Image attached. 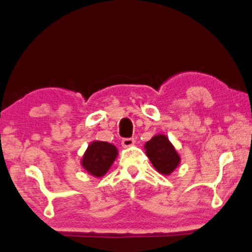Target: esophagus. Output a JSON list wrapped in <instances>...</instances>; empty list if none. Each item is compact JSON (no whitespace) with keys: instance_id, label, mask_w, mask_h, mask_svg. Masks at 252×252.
<instances>
[{"instance_id":"1","label":"esophagus","mask_w":252,"mask_h":252,"mask_svg":"<svg viewBox=\"0 0 252 252\" xmlns=\"http://www.w3.org/2000/svg\"><path fill=\"white\" fill-rule=\"evenodd\" d=\"M122 146L125 148H127V147H131L133 146L134 145V139L133 138H125V139H122Z\"/></svg>"}]
</instances>
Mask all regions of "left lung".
I'll return each instance as SVG.
<instances>
[{"mask_svg": "<svg viewBox=\"0 0 252 252\" xmlns=\"http://www.w3.org/2000/svg\"><path fill=\"white\" fill-rule=\"evenodd\" d=\"M145 150L154 168L163 175H170L179 164V155L164 134H158L148 140Z\"/></svg>", "mask_w": 252, "mask_h": 252, "instance_id": "obj_1", "label": "left lung"}]
</instances>
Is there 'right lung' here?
Returning <instances> with one entry per match:
<instances>
[{"label":"right lung","mask_w":252,"mask_h":252,"mask_svg":"<svg viewBox=\"0 0 252 252\" xmlns=\"http://www.w3.org/2000/svg\"><path fill=\"white\" fill-rule=\"evenodd\" d=\"M118 157L114 145L106 141H94L89 145L82 158V166L94 177L104 176Z\"/></svg>","instance_id":"1"}]
</instances>
